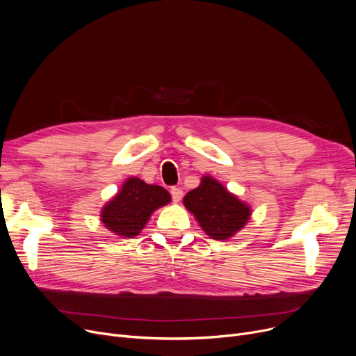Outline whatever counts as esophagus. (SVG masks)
Here are the masks:
<instances>
[{"mask_svg": "<svg viewBox=\"0 0 356 356\" xmlns=\"http://www.w3.org/2000/svg\"><path fill=\"white\" fill-rule=\"evenodd\" d=\"M170 193H172V199H173L175 203H179L181 200V197H183V191H181V188H179V187H173L172 191H170Z\"/></svg>", "mask_w": 356, "mask_h": 356, "instance_id": "1", "label": "esophagus"}]
</instances>
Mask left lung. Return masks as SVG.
I'll list each match as a JSON object with an SVG mask.
<instances>
[{
    "label": "left lung",
    "mask_w": 356,
    "mask_h": 356,
    "mask_svg": "<svg viewBox=\"0 0 356 356\" xmlns=\"http://www.w3.org/2000/svg\"><path fill=\"white\" fill-rule=\"evenodd\" d=\"M202 230L215 241H229L241 232L252 216L250 206L215 177L203 176L200 184L183 199Z\"/></svg>",
    "instance_id": "1"
}]
</instances>
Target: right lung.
<instances>
[{
	"label": "right lung",
	"instance_id": "add662e5",
	"mask_svg": "<svg viewBox=\"0 0 356 356\" xmlns=\"http://www.w3.org/2000/svg\"><path fill=\"white\" fill-rule=\"evenodd\" d=\"M170 202L172 196L165 188L133 176L103 206L100 220L118 238L131 239L145 229L157 209Z\"/></svg>",
	"mask_w": 356,
	"mask_h": 356
}]
</instances>
